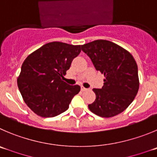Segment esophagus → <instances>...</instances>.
Instances as JSON below:
<instances>
[{"mask_svg":"<svg viewBox=\"0 0 157 157\" xmlns=\"http://www.w3.org/2000/svg\"><path fill=\"white\" fill-rule=\"evenodd\" d=\"M87 90H88V89H87V88H85V87H81V90H82V91H87Z\"/></svg>","mask_w":157,"mask_h":157,"instance_id":"esophagus-1","label":"esophagus"}]
</instances>
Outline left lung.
<instances>
[{"label":"left lung","mask_w":157,"mask_h":157,"mask_svg":"<svg viewBox=\"0 0 157 157\" xmlns=\"http://www.w3.org/2000/svg\"><path fill=\"white\" fill-rule=\"evenodd\" d=\"M95 69L105 76L104 86L93 89L96 99L88 105L90 112L104 118L125 111L138 93V67L132 54L107 40H95L81 45Z\"/></svg>","instance_id":"obj_1"}]
</instances>
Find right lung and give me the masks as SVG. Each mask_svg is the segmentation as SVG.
Returning <instances> with one entry per match:
<instances>
[{
  "label": "right lung",
  "instance_id": "1",
  "mask_svg": "<svg viewBox=\"0 0 157 157\" xmlns=\"http://www.w3.org/2000/svg\"><path fill=\"white\" fill-rule=\"evenodd\" d=\"M80 51V45L52 42L25 59L17 77V87L24 101L34 113L50 118L68 109L80 87L69 85L63 79Z\"/></svg>",
  "mask_w": 157,
  "mask_h": 157
}]
</instances>
